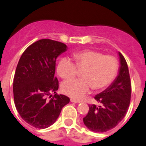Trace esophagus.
Masks as SVG:
<instances>
[{
	"instance_id": "34e87169",
	"label": "esophagus",
	"mask_w": 146,
	"mask_h": 146,
	"mask_svg": "<svg viewBox=\"0 0 146 146\" xmlns=\"http://www.w3.org/2000/svg\"><path fill=\"white\" fill-rule=\"evenodd\" d=\"M70 102H74V103H81V101L80 100H78V99H70Z\"/></svg>"
}]
</instances>
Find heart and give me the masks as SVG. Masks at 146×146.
Returning a JSON list of instances; mask_svg holds the SVG:
<instances>
[{
  "label": "heart",
  "instance_id": "b5f03b06",
  "mask_svg": "<svg viewBox=\"0 0 146 146\" xmlns=\"http://www.w3.org/2000/svg\"><path fill=\"white\" fill-rule=\"evenodd\" d=\"M75 64L70 60L63 58L57 66L58 75L65 80L71 79L78 75V70H83L78 80H69L62 83V93L75 99H81L94 88L104 89L116 78L119 68L117 58L102 52L85 50L73 53Z\"/></svg>",
  "mask_w": 146,
  "mask_h": 146
}]
</instances>
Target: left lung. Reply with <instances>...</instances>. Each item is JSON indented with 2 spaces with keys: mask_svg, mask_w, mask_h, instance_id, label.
I'll use <instances>...</instances> for the list:
<instances>
[{
  "mask_svg": "<svg viewBox=\"0 0 146 146\" xmlns=\"http://www.w3.org/2000/svg\"><path fill=\"white\" fill-rule=\"evenodd\" d=\"M119 74L112 84L94 99L100 105L89 104L84 123L92 131L104 133L114 128L125 117L131 98V83L126 60L119 52Z\"/></svg>",
  "mask_w": 146,
  "mask_h": 146,
  "instance_id": "1",
  "label": "left lung"
}]
</instances>
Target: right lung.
<instances>
[{"instance_id":"add662e5","label":"right lung","mask_w":146,"mask_h":146,"mask_svg":"<svg viewBox=\"0 0 146 146\" xmlns=\"http://www.w3.org/2000/svg\"><path fill=\"white\" fill-rule=\"evenodd\" d=\"M66 50L62 42L40 39L26 49L18 62L13 85L15 106L21 118L36 128L54 123L70 102L68 96L56 93L59 82L54 77L57 58Z\"/></svg>"}]
</instances>
